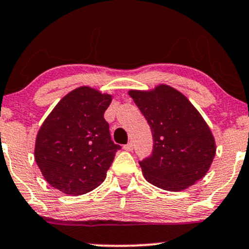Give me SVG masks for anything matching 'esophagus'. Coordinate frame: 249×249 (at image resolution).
I'll use <instances>...</instances> for the list:
<instances>
[{
	"mask_svg": "<svg viewBox=\"0 0 249 249\" xmlns=\"http://www.w3.org/2000/svg\"><path fill=\"white\" fill-rule=\"evenodd\" d=\"M124 150L128 151V152H130V151H132L133 150V142H127L126 145H124Z\"/></svg>",
	"mask_w": 249,
	"mask_h": 249,
	"instance_id": "obj_1",
	"label": "esophagus"
}]
</instances>
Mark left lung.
I'll list each match as a JSON object with an SVG mask.
<instances>
[{
    "mask_svg": "<svg viewBox=\"0 0 249 249\" xmlns=\"http://www.w3.org/2000/svg\"><path fill=\"white\" fill-rule=\"evenodd\" d=\"M128 95L152 131V154L139 161L145 179L177 192L204 178L215 156V142L192 103L165 84L151 91L131 90Z\"/></svg>",
    "mask_w": 249,
    "mask_h": 249,
    "instance_id": "1",
    "label": "left lung"
}]
</instances>
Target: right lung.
Returning <instances> with one entry per match:
<instances>
[{"label":"right lung","mask_w":249,"mask_h":249,"mask_svg":"<svg viewBox=\"0 0 249 249\" xmlns=\"http://www.w3.org/2000/svg\"><path fill=\"white\" fill-rule=\"evenodd\" d=\"M112 96L81 87L53 107L36 137L35 160L44 179L64 194L81 196L104 181L121 148L111 141L104 112Z\"/></svg>","instance_id":"obj_1"}]
</instances>
